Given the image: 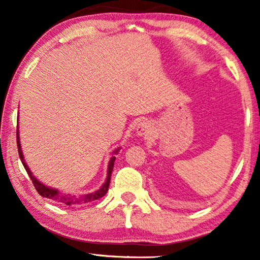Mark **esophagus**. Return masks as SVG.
Wrapping results in <instances>:
<instances>
[{
	"label": "esophagus",
	"mask_w": 260,
	"mask_h": 260,
	"mask_svg": "<svg viewBox=\"0 0 260 260\" xmlns=\"http://www.w3.org/2000/svg\"><path fill=\"white\" fill-rule=\"evenodd\" d=\"M136 135L139 136H144V138H148V136H150L153 132V127L151 125V122L149 121H142L140 122V124L136 126Z\"/></svg>",
	"instance_id": "esophagus-1"
}]
</instances>
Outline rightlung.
I'll return each mask as SVG.
<instances>
[{
  "mask_svg": "<svg viewBox=\"0 0 260 260\" xmlns=\"http://www.w3.org/2000/svg\"><path fill=\"white\" fill-rule=\"evenodd\" d=\"M17 146H18V152H19L20 160H21V162H23L26 172H27L30 180H32L35 189H37L38 192L40 193L42 197H46V199H49L51 201L58 202V203H63V204H67V205H74V204L80 205V204L89 203V202H93V201H96V200H100L101 197H103L105 193L108 192V189H109V186H110V180H111V173H112L113 165H114V160H116V157H114V156L110 158V160H109L108 171H107V179H105V182L98 189V190L94 191V192L86 193V195H80V196L73 195V196H71V195H69V193H68V195H65V193L60 192L58 189H55V188H51L49 186H47V184L42 183L40 180H38L37 178L34 177V174L32 173V171L29 170L28 165L26 164L25 158H24V155H23V150H21L20 140H19V125L17 126ZM119 150H120V147L117 148L116 150H113L112 155H117V153L119 152Z\"/></svg>",
  "mask_w": 260,
  "mask_h": 260,
  "instance_id": "add662e5",
  "label": "right lung"
}]
</instances>
